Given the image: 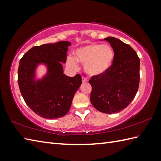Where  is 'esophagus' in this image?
<instances>
[{"instance_id": "esophagus-1", "label": "esophagus", "mask_w": 161, "mask_h": 161, "mask_svg": "<svg viewBox=\"0 0 161 161\" xmlns=\"http://www.w3.org/2000/svg\"><path fill=\"white\" fill-rule=\"evenodd\" d=\"M88 80H87V79L86 77H82V82H86V81H87Z\"/></svg>"}]
</instances>
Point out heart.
<instances>
[{"instance_id": "1", "label": "heart", "mask_w": 161, "mask_h": 161, "mask_svg": "<svg viewBox=\"0 0 161 161\" xmlns=\"http://www.w3.org/2000/svg\"><path fill=\"white\" fill-rule=\"evenodd\" d=\"M75 59L68 58L67 64L77 68V62L84 64L85 72L90 76H97L107 72L114 59V52L108 44H89L75 51Z\"/></svg>"}]
</instances>
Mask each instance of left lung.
I'll use <instances>...</instances> for the list:
<instances>
[{"mask_svg": "<svg viewBox=\"0 0 161 161\" xmlns=\"http://www.w3.org/2000/svg\"><path fill=\"white\" fill-rule=\"evenodd\" d=\"M114 52L113 65L107 72L92 76L91 102L97 110L106 114L123 110L135 97L139 88L140 59L133 48L114 37L104 38Z\"/></svg>", "mask_w": 161, "mask_h": 161, "instance_id": "left-lung-1", "label": "left lung"}]
</instances>
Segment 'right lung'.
I'll list each match as a JSON object with an SVG mask.
<instances>
[{
	"mask_svg": "<svg viewBox=\"0 0 161 161\" xmlns=\"http://www.w3.org/2000/svg\"><path fill=\"white\" fill-rule=\"evenodd\" d=\"M68 41L44 44L32 47L20 60L18 82L21 95L27 106L41 117L57 119L69 111L75 92L81 84L77 74H64L62 63H66ZM40 64L47 66V72L41 79H35V70Z\"/></svg>",
	"mask_w": 161,
	"mask_h": 161,
	"instance_id": "obj_1",
	"label": "right lung"
}]
</instances>
